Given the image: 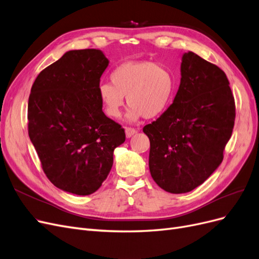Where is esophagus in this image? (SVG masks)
<instances>
[{"label":"esophagus","instance_id":"1","mask_svg":"<svg viewBox=\"0 0 259 259\" xmlns=\"http://www.w3.org/2000/svg\"><path fill=\"white\" fill-rule=\"evenodd\" d=\"M138 131L132 127H125V135H126L127 138H131L133 135H135Z\"/></svg>","mask_w":259,"mask_h":259}]
</instances>
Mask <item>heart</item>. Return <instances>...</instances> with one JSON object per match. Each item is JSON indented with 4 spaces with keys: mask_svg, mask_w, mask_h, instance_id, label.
<instances>
[{
    "mask_svg": "<svg viewBox=\"0 0 259 259\" xmlns=\"http://www.w3.org/2000/svg\"><path fill=\"white\" fill-rule=\"evenodd\" d=\"M110 79L111 83L103 82L97 88L105 111L114 119L119 117L126 97L131 122L142 116L154 119L163 114L173 101L176 90L174 72L149 60L123 62L114 68Z\"/></svg>",
    "mask_w": 259,
    "mask_h": 259,
    "instance_id": "obj_1",
    "label": "heart"
}]
</instances>
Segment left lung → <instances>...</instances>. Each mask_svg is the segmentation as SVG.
I'll return each mask as SVG.
<instances>
[{
  "label": "left lung",
  "instance_id": "1",
  "mask_svg": "<svg viewBox=\"0 0 259 259\" xmlns=\"http://www.w3.org/2000/svg\"><path fill=\"white\" fill-rule=\"evenodd\" d=\"M180 74L173 104L143 130L150 140V174L170 193L193 190L221 165L236 117L229 81L221 68L188 52Z\"/></svg>",
  "mask_w": 259,
  "mask_h": 259
}]
</instances>
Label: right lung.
Masks as SVG:
<instances>
[{"label":"right lung","mask_w":259,"mask_h":259,"mask_svg":"<svg viewBox=\"0 0 259 259\" xmlns=\"http://www.w3.org/2000/svg\"><path fill=\"white\" fill-rule=\"evenodd\" d=\"M109 60L100 50L62 55L35 79L28 103V131L45 175L77 195L98 190L125 133L103 111L97 88Z\"/></svg>","instance_id":"1"}]
</instances>
